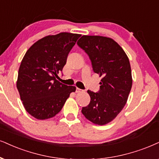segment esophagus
<instances>
[{
  "instance_id": "34e87169",
  "label": "esophagus",
  "mask_w": 159,
  "mask_h": 159,
  "mask_svg": "<svg viewBox=\"0 0 159 159\" xmlns=\"http://www.w3.org/2000/svg\"><path fill=\"white\" fill-rule=\"evenodd\" d=\"M82 91H83V90L81 89H79V88H76V89H75L76 93H79V92H81Z\"/></svg>"
}]
</instances>
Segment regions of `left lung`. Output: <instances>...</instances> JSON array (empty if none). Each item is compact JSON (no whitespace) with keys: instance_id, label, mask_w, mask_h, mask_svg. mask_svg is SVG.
<instances>
[{"instance_id":"8db88e82","label":"left lung","mask_w":159,"mask_h":159,"mask_svg":"<svg viewBox=\"0 0 159 159\" xmlns=\"http://www.w3.org/2000/svg\"><path fill=\"white\" fill-rule=\"evenodd\" d=\"M77 44L88 54L94 73L103 77L99 91H87L91 100L81 112L94 124L106 125L118 115L128 100L132 86L129 59L111 38L84 35Z\"/></svg>"}]
</instances>
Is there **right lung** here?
<instances>
[{"instance_id":"obj_1","label":"right lung","mask_w":159,"mask_h":159,"mask_svg":"<svg viewBox=\"0 0 159 159\" xmlns=\"http://www.w3.org/2000/svg\"><path fill=\"white\" fill-rule=\"evenodd\" d=\"M81 34L61 32L42 38L22 60L17 88L28 113L37 120L53 117L61 111L75 86L56 80L67 56Z\"/></svg>"}]
</instances>
